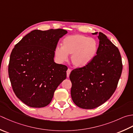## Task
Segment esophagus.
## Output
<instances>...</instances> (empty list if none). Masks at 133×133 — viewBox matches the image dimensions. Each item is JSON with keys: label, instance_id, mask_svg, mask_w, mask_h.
<instances>
[{"label": "esophagus", "instance_id": "1", "mask_svg": "<svg viewBox=\"0 0 133 133\" xmlns=\"http://www.w3.org/2000/svg\"><path fill=\"white\" fill-rule=\"evenodd\" d=\"M70 72H71V70H70V69H68L67 71H66V76H67V77H69Z\"/></svg>", "mask_w": 133, "mask_h": 133}]
</instances>
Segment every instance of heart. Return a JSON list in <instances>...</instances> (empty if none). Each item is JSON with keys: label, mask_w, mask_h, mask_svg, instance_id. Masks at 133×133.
<instances>
[{"label": "heart", "mask_w": 133, "mask_h": 133, "mask_svg": "<svg viewBox=\"0 0 133 133\" xmlns=\"http://www.w3.org/2000/svg\"><path fill=\"white\" fill-rule=\"evenodd\" d=\"M62 46H57L55 55L61 63L67 61L71 56V61L76 67L80 68L88 65L96 56L98 43L97 41L82 34L70 35L62 41Z\"/></svg>", "instance_id": "1"}]
</instances>
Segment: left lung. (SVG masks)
Instances as JSON below:
<instances>
[{
  "instance_id": "obj_1",
  "label": "left lung",
  "mask_w": 133,
  "mask_h": 133,
  "mask_svg": "<svg viewBox=\"0 0 133 133\" xmlns=\"http://www.w3.org/2000/svg\"><path fill=\"white\" fill-rule=\"evenodd\" d=\"M96 56L88 65L76 68L69 76L73 102L84 109H93L109 99L117 87L122 71L119 51L101 32Z\"/></svg>"
}]
</instances>
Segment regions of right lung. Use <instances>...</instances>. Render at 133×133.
I'll list each match as a JSON object with an SVG mask.
<instances>
[{"mask_svg":"<svg viewBox=\"0 0 133 133\" xmlns=\"http://www.w3.org/2000/svg\"><path fill=\"white\" fill-rule=\"evenodd\" d=\"M65 30H34L15 45L10 55L9 75L19 99L41 108L51 102L56 88L66 77V66L55 63V49Z\"/></svg>","mask_w":133,"mask_h":133,"instance_id":"obj_1","label":"right lung"}]
</instances>
